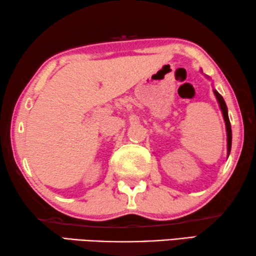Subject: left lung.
<instances>
[{"label": "left lung", "instance_id": "1", "mask_svg": "<svg viewBox=\"0 0 256 256\" xmlns=\"http://www.w3.org/2000/svg\"><path fill=\"white\" fill-rule=\"evenodd\" d=\"M213 93H214V95H216L218 103H219L220 110H221V112H222V116H224V124H226V132H227V156H229L230 150H232V124H230L229 116H228V108H227V106H226V102H224L222 96L218 93L216 90H213Z\"/></svg>", "mask_w": 256, "mask_h": 256}]
</instances>
